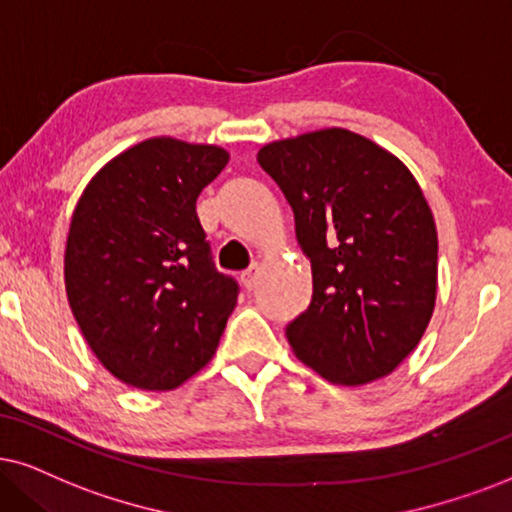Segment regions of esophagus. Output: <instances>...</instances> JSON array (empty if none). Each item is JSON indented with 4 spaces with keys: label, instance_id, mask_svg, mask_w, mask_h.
<instances>
[{
    "label": "esophagus",
    "instance_id": "obj_1",
    "mask_svg": "<svg viewBox=\"0 0 512 512\" xmlns=\"http://www.w3.org/2000/svg\"><path fill=\"white\" fill-rule=\"evenodd\" d=\"M260 271H262L260 264H252V267L241 276V283L245 290H252L257 286V281H260Z\"/></svg>",
    "mask_w": 512,
    "mask_h": 512
}]
</instances>
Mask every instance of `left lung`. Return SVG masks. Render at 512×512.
I'll list each match as a JSON object with an SVG mask.
<instances>
[{"mask_svg":"<svg viewBox=\"0 0 512 512\" xmlns=\"http://www.w3.org/2000/svg\"><path fill=\"white\" fill-rule=\"evenodd\" d=\"M257 163L295 212L312 262L295 357L338 385L385 378L416 349L437 297L435 217L409 167L349 129L274 141Z\"/></svg>","mask_w":512,"mask_h":512,"instance_id":"left-lung-1","label":"left lung"}]
</instances>
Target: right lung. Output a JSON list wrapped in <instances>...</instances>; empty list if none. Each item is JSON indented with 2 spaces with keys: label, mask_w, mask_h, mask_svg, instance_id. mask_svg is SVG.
Returning <instances> with one entry per match:
<instances>
[{
  "label": "right lung",
  "mask_w": 512,
  "mask_h": 512,
  "mask_svg": "<svg viewBox=\"0 0 512 512\" xmlns=\"http://www.w3.org/2000/svg\"><path fill=\"white\" fill-rule=\"evenodd\" d=\"M226 163L219 146L146 139L103 165L77 200L68 302L96 359L125 385L174 390L215 354L238 283L212 262L196 200Z\"/></svg>",
  "instance_id": "1"
}]
</instances>
